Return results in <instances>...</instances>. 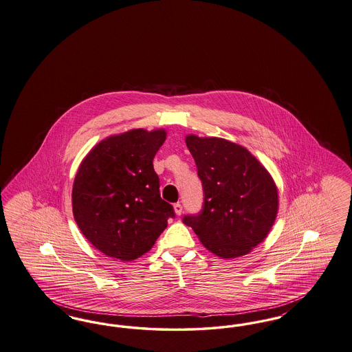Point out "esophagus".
<instances>
[{
	"label": "esophagus",
	"instance_id": "1",
	"mask_svg": "<svg viewBox=\"0 0 352 352\" xmlns=\"http://www.w3.org/2000/svg\"><path fill=\"white\" fill-rule=\"evenodd\" d=\"M173 209H175V213L177 215H182V213H183V205H182L180 202L175 204V205H173Z\"/></svg>",
	"mask_w": 352,
	"mask_h": 352
}]
</instances>
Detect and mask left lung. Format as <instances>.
<instances>
[{"label": "left lung", "instance_id": "left-lung-1", "mask_svg": "<svg viewBox=\"0 0 352 352\" xmlns=\"http://www.w3.org/2000/svg\"><path fill=\"white\" fill-rule=\"evenodd\" d=\"M202 182L199 214L183 222L201 243L219 258L248 254L261 243L275 222L278 197L275 182L248 150L222 138L186 135Z\"/></svg>", "mask_w": 352, "mask_h": 352}]
</instances>
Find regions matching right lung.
Returning a JSON list of instances; mask_svg holds the SVG:
<instances>
[{
  "instance_id": "obj_1",
  "label": "right lung",
  "mask_w": 352,
  "mask_h": 352,
  "mask_svg": "<svg viewBox=\"0 0 352 352\" xmlns=\"http://www.w3.org/2000/svg\"><path fill=\"white\" fill-rule=\"evenodd\" d=\"M166 130L134 129L96 144L81 162L72 189L78 229L98 251L130 261L151 250L175 217L160 197L153 160Z\"/></svg>"
}]
</instances>
